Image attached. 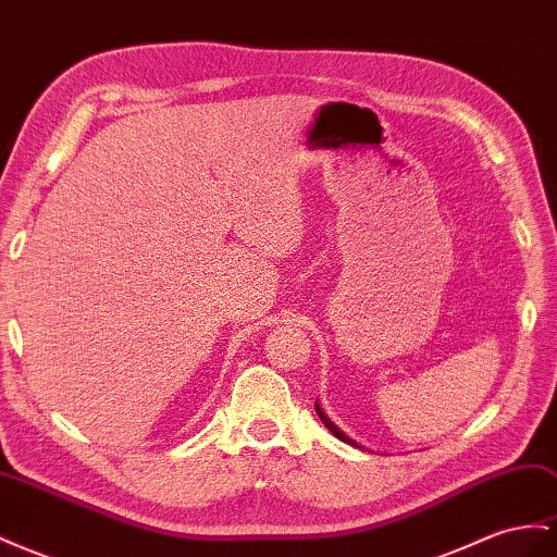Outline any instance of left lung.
<instances>
[{"mask_svg": "<svg viewBox=\"0 0 557 557\" xmlns=\"http://www.w3.org/2000/svg\"><path fill=\"white\" fill-rule=\"evenodd\" d=\"M315 414H319V417H321V422H323V424H325V426L330 429V433H333V435H335V438H339L342 443H349V445H356V443H354V441L349 438V435H344V433H342V431H339V429H337V426H335L333 422H330V419L325 417V412L321 410V405H319V403H315ZM356 447H358V445H356Z\"/></svg>", "mask_w": 557, "mask_h": 557, "instance_id": "left-lung-1", "label": "left lung"}]
</instances>
